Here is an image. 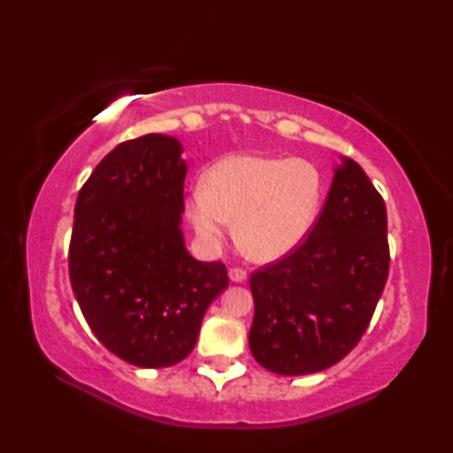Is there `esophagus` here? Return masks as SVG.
I'll return each mask as SVG.
<instances>
[{"label": "esophagus", "instance_id": "1", "mask_svg": "<svg viewBox=\"0 0 453 453\" xmlns=\"http://www.w3.org/2000/svg\"><path fill=\"white\" fill-rule=\"evenodd\" d=\"M248 278V272L243 267H229V280L232 281H243Z\"/></svg>", "mask_w": 453, "mask_h": 453}]
</instances>
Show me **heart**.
<instances>
[{
	"label": "heart",
	"mask_w": 453,
	"mask_h": 453,
	"mask_svg": "<svg viewBox=\"0 0 453 453\" xmlns=\"http://www.w3.org/2000/svg\"><path fill=\"white\" fill-rule=\"evenodd\" d=\"M321 175L305 159L229 156L188 199V216L208 245L235 221L237 240L256 262H275L300 245L316 224Z\"/></svg>",
	"instance_id": "1"
}]
</instances>
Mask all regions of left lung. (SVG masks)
<instances>
[{"instance_id":"left-lung-1","label":"left lung","mask_w":453,"mask_h":453,"mask_svg":"<svg viewBox=\"0 0 453 453\" xmlns=\"http://www.w3.org/2000/svg\"><path fill=\"white\" fill-rule=\"evenodd\" d=\"M388 272L386 203L362 167L343 159L308 237L251 273L256 362L281 375L340 362L370 326Z\"/></svg>"}]
</instances>
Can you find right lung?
I'll return each instance as SVG.
<instances>
[{
    "label": "right lung",
    "instance_id": "add662e5",
    "mask_svg": "<svg viewBox=\"0 0 453 453\" xmlns=\"http://www.w3.org/2000/svg\"><path fill=\"white\" fill-rule=\"evenodd\" d=\"M173 137L113 148L83 183L70 240V281L91 332L137 367L189 356L210 303L229 286L221 262L183 245L186 164Z\"/></svg>",
    "mask_w": 453,
    "mask_h": 453
}]
</instances>
